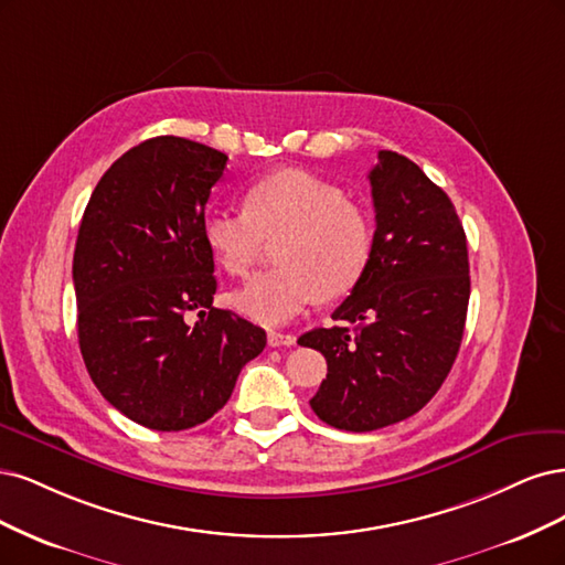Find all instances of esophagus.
Masks as SVG:
<instances>
[{
    "mask_svg": "<svg viewBox=\"0 0 565 565\" xmlns=\"http://www.w3.org/2000/svg\"><path fill=\"white\" fill-rule=\"evenodd\" d=\"M267 344H269V348H294V344H296V335L269 331V333H267Z\"/></svg>",
    "mask_w": 565,
    "mask_h": 565,
    "instance_id": "34e87169",
    "label": "esophagus"
}]
</instances>
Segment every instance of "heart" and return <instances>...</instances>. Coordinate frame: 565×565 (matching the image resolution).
Listing matches in <instances>:
<instances>
[{
    "mask_svg": "<svg viewBox=\"0 0 565 565\" xmlns=\"http://www.w3.org/2000/svg\"><path fill=\"white\" fill-rule=\"evenodd\" d=\"M244 206L209 209L202 236L232 277H246L263 256L265 239L279 236V265L230 296L236 312L253 321L288 323L321 296L350 294L371 263L373 230L366 211L317 173H269L246 190Z\"/></svg>",
    "mask_w": 565,
    "mask_h": 565,
    "instance_id": "1",
    "label": "heart"
}]
</instances>
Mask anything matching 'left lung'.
I'll list each match as a JSON object with an SVG mask.
<instances>
[{
    "label": "left lung",
    "mask_w": 565,
    "mask_h": 565,
    "mask_svg": "<svg viewBox=\"0 0 565 565\" xmlns=\"http://www.w3.org/2000/svg\"><path fill=\"white\" fill-rule=\"evenodd\" d=\"M371 169V263L333 312L342 326L298 342L326 356L312 411L344 431H373L420 411L458 356L467 305V236L448 194L408 157Z\"/></svg>",
    "instance_id": "1"
}]
</instances>
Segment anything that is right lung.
Instances as JSON below:
<instances>
[{"mask_svg": "<svg viewBox=\"0 0 565 565\" xmlns=\"http://www.w3.org/2000/svg\"><path fill=\"white\" fill-rule=\"evenodd\" d=\"M225 163L209 145L150 138L105 171L82 217L72 260L79 350L98 392L148 429L206 423L265 350L260 326L213 307L202 217Z\"/></svg>", "mask_w": 565, "mask_h": 565, "instance_id": "1", "label": "right lung"}]
</instances>
